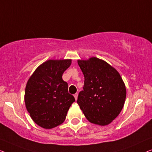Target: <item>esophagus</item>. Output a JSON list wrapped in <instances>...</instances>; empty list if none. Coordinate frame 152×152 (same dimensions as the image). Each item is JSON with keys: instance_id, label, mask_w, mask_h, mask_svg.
I'll list each match as a JSON object with an SVG mask.
<instances>
[{"instance_id": "esophagus-1", "label": "esophagus", "mask_w": 152, "mask_h": 152, "mask_svg": "<svg viewBox=\"0 0 152 152\" xmlns=\"http://www.w3.org/2000/svg\"><path fill=\"white\" fill-rule=\"evenodd\" d=\"M78 93H76L75 94H74V98H75V99H76V100H77V98H78Z\"/></svg>"}]
</instances>
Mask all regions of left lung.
Here are the masks:
<instances>
[{"mask_svg":"<svg viewBox=\"0 0 152 152\" xmlns=\"http://www.w3.org/2000/svg\"><path fill=\"white\" fill-rule=\"evenodd\" d=\"M78 64L85 77V85L77 103L90 123L107 125L123 108L125 83L118 72L103 60L91 57L78 60Z\"/></svg>","mask_w":152,"mask_h":152,"instance_id":"8db88e82","label":"left lung"}]
</instances>
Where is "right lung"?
Masks as SVG:
<instances>
[{"label":"right lung","instance_id":"add662e5","mask_svg":"<svg viewBox=\"0 0 152 152\" xmlns=\"http://www.w3.org/2000/svg\"><path fill=\"white\" fill-rule=\"evenodd\" d=\"M72 61L48 60L38 66L27 80L25 107L34 123L44 129L61 125L75 101L68 92L67 83L62 78Z\"/></svg>","mask_w":152,"mask_h":152}]
</instances>
